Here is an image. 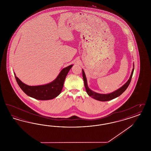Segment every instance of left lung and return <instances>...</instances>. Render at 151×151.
Wrapping results in <instances>:
<instances>
[{"label":"left lung","instance_id":"obj_1","mask_svg":"<svg viewBox=\"0 0 151 151\" xmlns=\"http://www.w3.org/2000/svg\"><path fill=\"white\" fill-rule=\"evenodd\" d=\"M134 70V68L132 69L131 76L129 77V79L122 87H121L120 88H119L118 89H117L116 91H115L111 93L100 94L94 92L89 88V87L88 86V84H87V81H86V76L85 73H84V70H82L83 78V80H84V86H85L86 89V93L89 96L92 97V98H93L94 99L100 101H108L111 100L115 99L116 97L119 96L120 95H121L126 91V89L127 88V87L129 86V83L131 82V78H132V75H133Z\"/></svg>","mask_w":151,"mask_h":151}]
</instances>
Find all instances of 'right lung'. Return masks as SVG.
I'll list each match as a JSON object with an SVG mask.
<instances>
[{
	"label": "right lung",
	"mask_w": 151,
	"mask_h": 151,
	"mask_svg": "<svg viewBox=\"0 0 151 151\" xmlns=\"http://www.w3.org/2000/svg\"><path fill=\"white\" fill-rule=\"evenodd\" d=\"M72 65H70L64 68L59 73L56 79L53 81L45 85L29 86L22 83L16 76L15 73H14V76L18 85L26 94L37 100H49L55 98L60 93L65 77Z\"/></svg>",
	"instance_id": "add662e5"
}]
</instances>
